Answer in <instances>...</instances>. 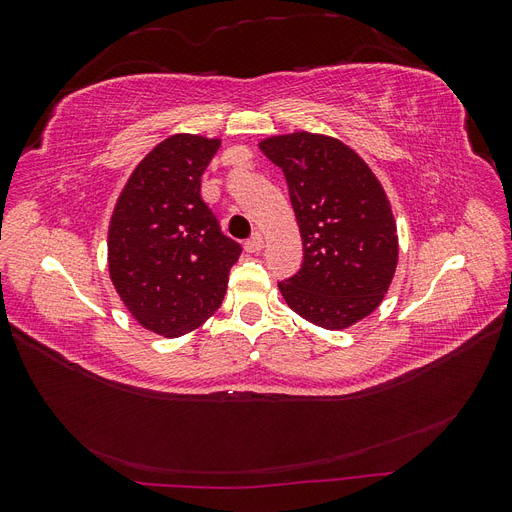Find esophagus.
I'll return each instance as SVG.
<instances>
[{"mask_svg":"<svg viewBox=\"0 0 512 512\" xmlns=\"http://www.w3.org/2000/svg\"><path fill=\"white\" fill-rule=\"evenodd\" d=\"M262 245H265V241H262V235H260V232H254V235L245 241V252L258 254L262 250Z\"/></svg>","mask_w":512,"mask_h":512,"instance_id":"34e87169","label":"esophagus"}]
</instances>
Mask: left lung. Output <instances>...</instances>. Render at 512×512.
Returning <instances> with one entry per match:
<instances>
[{
    "label": "left lung",
    "mask_w": 512,
    "mask_h": 512,
    "mask_svg": "<svg viewBox=\"0 0 512 512\" xmlns=\"http://www.w3.org/2000/svg\"><path fill=\"white\" fill-rule=\"evenodd\" d=\"M282 168L303 239L301 269L277 282L290 309L339 331L369 316L397 267V226L380 181L342 141L294 132L260 143Z\"/></svg>",
    "instance_id": "8db88e82"
}]
</instances>
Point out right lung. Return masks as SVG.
Returning a JSON list of instances; mask_svg holds the SVG:
<instances>
[{"instance_id":"1","label":"right lung","mask_w":512,"mask_h":512,"mask_svg":"<svg viewBox=\"0 0 512 512\" xmlns=\"http://www.w3.org/2000/svg\"><path fill=\"white\" fill-rule=\"evenodd\" d=\"M218 138L175 134L149 151L123 188L108 228V271L145 329L179 337L218 312L241 245L200 196Z\"/></svg>"}]
</instances>
